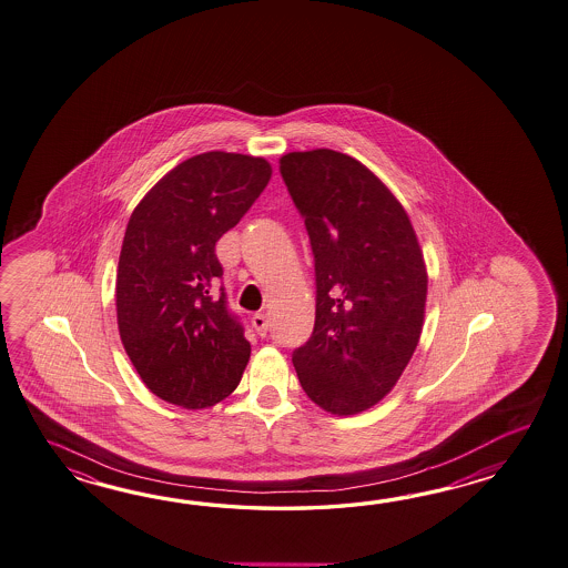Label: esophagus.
I'll return each mask as SVG.
<instances>
[{"mask_svg":"<svg viewBox=\"0 0 568 568\" xmlns=\"http://www.w3.org/2000/svg\"><path fill=\"white\" fill-rule=\"evenodd\" d=\"M253 328L256 329L258 336H266L268 332V320L265 314L253 315Z\"/></svg>","mask_w":568,"mask_h":568,"instance_id":"34e87169","label":"esophagus"}]
</instances>
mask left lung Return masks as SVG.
<instances>
[{"mask_svg": "<svg viewBox=\"0 0 568 568\" xmlns=\"http://www.w3.org/2000/svg\"><path fill=\"white\" fill-rule=\"evenodd\" d=\"M278 171L315 261L314 332L293 365L314 404L354 416L392 392L416 351L424 254L404 205L361 161L329 149L287 152Z\"/></svg>", "mask_w": 568, "mask_h": 568, "instance_id": "1", "label": "left lung"}]
</instances>
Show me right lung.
I'll return each mask as SVG.
<instances>
[{
    "mask_svg": "<svg viewBox=\"0 0 568 568\" xmlns=\"http://www.w3.org/2000/svg\"><path fill=\"white\" fill-rule=\"evenodd\" d=\"M263 156L212 151L176 164L134 207L115 275L118 329L156 397L203 409L239 387L251 358L227 312L215 242L236 226L271 179Z\"/></svg>",
    "mask_w": 568,
    "mask_h": 568,
    "instance_id": "right-lung-1",
    "label": "right lung"
}]
</instances>
